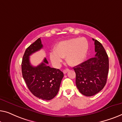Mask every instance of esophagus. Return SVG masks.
<instances>
[{
	"label": "esophagus",
	"instance_id": "esophagus-1",
	"mask_svg": "<svg viewBox=\"0 0 122 122\" xmlns=\"http://www.w3.org/2000/svg\"><path fill=\"white\" fill-rule=\"evenodd\" d=\"M68 71H69V69H68V68H67V69H65L63 71V73H65V74H66V73Z\"/></svg>",
	"mask_w": 122,
	"mask_h": 122
}]
</instances>
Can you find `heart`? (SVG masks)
I'll use <instances>...</instances> for the list:
<instances>
[{"instance_id": "heart-1", "label": "heart", "mask_w": 122, "mask_h": 122, "mask_svg": "<svg viewBox=\"0 0 122 122\" xmlns=\"http://www.w3.org/2000/svg\"><path fill=\"white\" fill-rule=\"evenodd\" d=\"M88 49V43L85 38H73L62 41L55 46L54 51L50 53V58L56 66H59L62 59L71 66H77L84 61Z\"/></svg>"}]
</instances>
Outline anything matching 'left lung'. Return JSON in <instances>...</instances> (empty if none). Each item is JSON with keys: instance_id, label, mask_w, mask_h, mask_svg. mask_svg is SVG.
<instances>
[{"instance_id": "8db88e82", "label": "left lung", "mask_w": 122, "mask_h": 122, "mask_svg": "<svg viewBox=\"0 0 122 122\" xmlns=\"http://www.w3.org/2000/svg\"><path fill=\"white\" fill-rule=\"evenodd\" d=\"M95 41V57L73 67L76 73V84L82 95L92 96L105 86L109 70L108 57L98 41Z\"/></svg>"}]
</instances>
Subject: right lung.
Instances as JSON below:
<instances>
[{
    "label": "right lung",
    "instance_id": "right-lung-1",
    "mask_svg": "<svg viewBox=\"0 0 122 122\" xmlns=\"http://www.w3.org/2000/svg\"><path fill=\"white\" fill-rule=\"evenodd\" d=\"M43 45L40 38L26 49L21 63L22 75L30 92L39 98L49 101L57 95L63 73L59 69L51 68L46 58L40 65L33 66L29 56L40 50Z\"/></svg>",
    "mask_w": 122,
    "mask_h": 122
}]
</instances>
